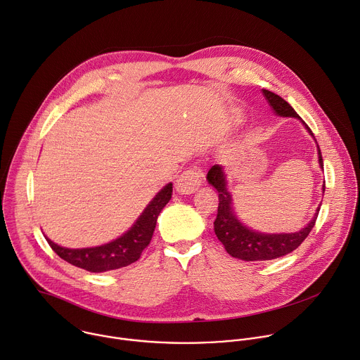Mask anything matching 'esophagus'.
<instances>
[{
	"instance_id": "esophagus-1",
	"label": "esophagus",
	"mask_w": 360,
	"mask_h": 360,
	"mask_svg": "<svg viewBox=\"0 0 360 360\" xmlns=\"http://www.w3.org/2000/svg\"><path fill=\"white\" fill-rule=\"evenodd\" d=\"M202 170L197 166H193L179 176V179L176 180V190L181 194H191L198 190L202 183Z\"/></svg>"
}]
</instances>
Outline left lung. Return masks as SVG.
<instances>
[{
  "label": "left lung",
  "mask_w": 360,
  "mask_h": 360,
  "mask_svg": "<svg viewBox=\"0 0 360 360\" xmlns=\"http://www.w3.org/2000/svg\"><path fill=\"white\" fill-rule=\"evenodd\" d=\"M262 94L265 99L269 102L272 109L276 115L283 117H297L300 119L308 131L314 136L312 130L308 127V124L300 117V115L294 110V108L283 101L281 96L275 95L271 91L262 89ZM318 155H319V165L323 167L322 162V153L318 146ZM207 180L211 186L215 187L219 191V210H217V219L214 221V231L217 238L224 245L226 251L238 259L243 261H266V259H275L282 255H286L297 250L305 238L309 236L311 230L315 226L319 208L316 210L315 217L311 220V223L298 233L291 234H262L252 231L247 229L244 224H241L233 210L231 202V194L227 190V181L224 170L220 165H214L208 173ZM325 191V184H323Z\"/></svg>",
  "instance_id": "8db88e82"
}]
</instances>
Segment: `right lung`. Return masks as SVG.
Instances as JSON below:
<instances>
[{
	"label": "right lung",
	"instance_id": "1",
	"mask_svg": "<svg viewBox=\"0 0 360 360\" xmlns=\"http://www.w3.org/2000/svg\"><path fill=\"white\" fill-rule=\"evenodd\" d=\"M172 193L173 184L169 183L156 194V197L150 201L146 210L141 212L133 227L109 244L94 248L70 250L59 247L49 238H45L51 248L62 259L89 272H105L127 266L137 261L143 250L149 245L156 229L159 214L172 198Z\"/></svg>",
	"mask_w": 360,
	"mask_h": 360
}]
</instances>
